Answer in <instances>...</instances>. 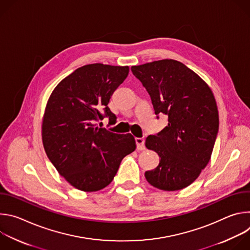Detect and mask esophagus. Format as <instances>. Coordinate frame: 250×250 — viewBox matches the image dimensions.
Returning <instances> with one entry per match:
<instances>
[{
    "mask_svg": "<svg viewBox=\"0 0 250 250\" xmlns=\"http://www.w3.org/2000/svg\"><path fill=\"white\" fill-rule=\"evenodd\" d=\"M135 144H136V148L138 150H144L146 149V141L144 137H136L135 138Z\"/></svg>",
    "mask_w": 250,
    "mask_h": 250,
    "instance_id": "34e87169",
    "label": "esophagus"
}]
</instances>
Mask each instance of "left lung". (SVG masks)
I'll return each mask as SVG.
<instances>
[{"label": "left lung", "instance_id": "left-lung-1", "mask_svg": "<svg viewBox=\"0 0 250 250\" xmlns=\"http://www.w3.org/2000/svg\"><path fill=\"white\" fill-rule=\"evenodd\" d=\"M130 69L149 94L156 119L168 117V125L146 140L160 158L155 169L146 172V180L164 191L186 188L207 166L215 146L220 124L215 97L179 61L164 59Z\"/></svg>", "mask_w": 250, "mask_h": 250}]
</instances>
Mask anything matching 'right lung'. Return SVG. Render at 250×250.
<instances>
[{
    "label": "right lung",
    "instance_id": "1",
    "mask_svg": "<svg viewBox=\"0 0 250 250\" xmlns=\"http://www.w3.org/2000/svg\"><path fill=\"white\" fill-rule=\"evenodd\" d=\"M128 75L127 66L89 64L76 69L53 90L42 122L47 157L73 187L95 192L108 186L123 158L136 146L130 134L109 131L96 123L116 116L108 104Z\"/></svg>",
    "mask_w": 250,
    "mask_h": 250
}]
</instances>
